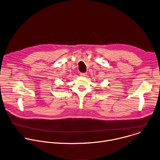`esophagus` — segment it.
Returning <instances> with one entry per match:
<instances>
[{
	"label": "esophagus",
	"mask_w": 160,
	"mask_h": 160,
	"mask_svg": "<svg viewBox=\"0 0 160 160\" xmlns=\"http://www.w3.org/2000/svg\"><path fill=\"white\" fill-rule=\"evenodd\" d=\"M80 75L82 77H85V76H87V73H81L80 74Z\"/></svg>",
	"instance_id": "obj_1"
}]
</instances>
